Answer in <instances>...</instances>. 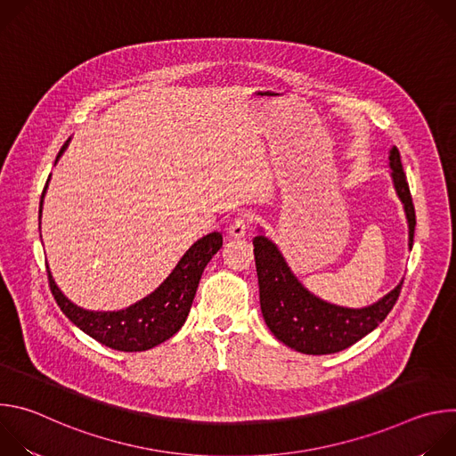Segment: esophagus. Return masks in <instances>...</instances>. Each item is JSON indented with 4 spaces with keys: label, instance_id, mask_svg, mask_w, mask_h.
Returning <instances> with one entry per match:
<instances>
[{
    "label": "esophagus",
    "instance_id": "34e87169",
    "mask_svg": "<svg viewBox=\"0 0 456 456\" xmlns=\"http://www.w3.org/2000/svg\"><path fill=\"white\" fill-rule=\"evenodd\" d=\"M248 222L250 218L247 215H240L238 218H234L229 225V234L232 238H243L247 234V229H248Z\"/></svg>",
    "mask_w": 456,
    "mask_h": 456
}]
</instances>
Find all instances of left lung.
Returning a JSON list of instances; mask_svg holds the SVG:
<instances>
[{
    "mask_svg": "<svg viewBox=\"0 0 456 456\" xmlns=\"http://www.w3.org/2000/svg\"><path fill=\"white\" fill-rule=\"evenodd\" d=\"M389 167L410 227V248L415 234V208L401 153L389 150ZM254 259L259 285V305L271 332L289 348L308 355L341 352L375 330L399 299L404 280L377 303L362 308L339 306L308 292L292 274L283 254L265 234L254 240Z\"/></svg>",
    "mask_w": 456,
    "mask_h": 456,
    "instance_id": "left-lung-1",
    "label": "left lung"
}]
</instances>
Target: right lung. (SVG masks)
<instances>
[{
    "label": "right lung",
    "instance_id": "obj_1",
    "mask_svg": "<svg viewBox=\"0 0 456 456\" xmlns=\"http://www.w3.org/2000/svg\"><path fill=\"white\" fill-rule=\"evenodd\" d=\"M67 146L69 141L61 148L57 159L67 150ZM45 191L41 194L39 218ZM220 232H209L199 241H194L189 250H185V254L180 257V262L176 264L173 273L155 292L137 301L135 305L117 312H94L74 305L59 290L50 274V269L46 267L48 283L52 296L62 314L85 334H88L101 345L118 352H144L167 341L182 329V324L185 322L191 310L194 294H197L202 273L211 262V257L220 250Z\"/></svg>",
    "mask_w": 456,
    "mask_h": 456
}]
</instances>
